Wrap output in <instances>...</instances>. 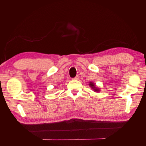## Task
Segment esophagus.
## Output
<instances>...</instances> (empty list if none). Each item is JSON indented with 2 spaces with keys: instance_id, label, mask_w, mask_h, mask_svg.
Segmentation results:
<instances>
[{
  "instance_id": "obj_1",
  "label": "esophagus",
  "mask_w": 146,
  "mask_h": 146,
  "mask_svg": "<svg viewBox=\"0 0 146 146\" xmlns=\"http://www.w3.org/2000/svg\"><path fill=\"white\" fill-rule=\"evenodd\" d=\"M79 77H79L78 75H77V76H76V77H75L74 78V80H78V79H79Z\"/></svg>"
}]
</instances>
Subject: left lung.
<instances>
[{
	"label": "left lung",
	"instance_id": "8db88e82",
	"mask_svg": "<svg viewBox=\"0 0 146 146\" xmlns=\"http://www.w3.org/2000/svg\"><path fill=\"white\" fill-rule=\"evenodd\" d=\"M89 85L90 87L91 88V89L93 90V91L94 92H100V88H99L98 86H97L96 85V83H94L93 82H89Z\"/></svg>",
	"mask_w": 146,
	"mask_h": 146
}]
</instances>
